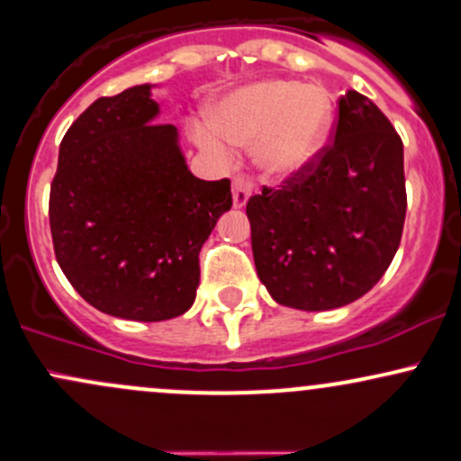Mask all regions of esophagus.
I'll list each match as a JSON object with an SVG mask.
<instances>
[{"label": "esophagus", "instance_id": "obj_1", "mask_svg": "<svg viewBox=\"0 0 461 461\" xmlns=\"http://www.w3.org/2000/svg\"><path fill=\"white\" fill-rule=\"evenodd\" d=\"M251 192H254V184L247 181L245 176H236V179L231 181V199H234L236 207H245L247 201H249Z\"/></svg>", "mask_w": 461, "mask_h": 461}]
</instances>
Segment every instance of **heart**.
I'll list each match as a JSON object with an SVG mask.
<instances>
[{"label": "heart", "instance_id": "heart-1", "mask_svg": "<svg viewBox=\"0 0 461 461\" xmlns=\"http://www.w3.org/2000/svg\"><path fill=\"white\" fill-rule=\"evenodd\" d=\"M332 98L320 85L288 78H260L230 91L207 115V126H192L194 144L227 164L230 144L254 146V159L273 179H291L317 161L332 129Z\"/></svg>", "mask_w": 461, "mask_h": 461}]
</instances>
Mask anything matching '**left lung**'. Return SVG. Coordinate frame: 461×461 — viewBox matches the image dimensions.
I'll return each mask as SVG.
<instances>
[{
  "instance_id": "8db88e82",
  "label": "left lung",
  "mask_w": 461,
  "mask_h": 461,
  "mask_svg": "<svg viewBox=\"0 0 461 461\" xmlns=\"http://www.w3.org/2000/svg\"><path fill=\"white\" fill-rule=\"evenodd\" d=\"M402 141L381 109L350 89L320 161L247 203L258 277L277 304L332 311L366 295L401 245Z\"/></svg>"
}]
</instances>
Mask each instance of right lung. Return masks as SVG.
<instances>
[{
    "label": "right lung",
    "mask_w": 461,
    "mask_h": 461,
    "mask_svg": "<svg viewBox=\"0 0 461 461\" xmlns=\"http://www.w3.org/2000/svg\"><path fill=\"white\" fill-rule=\"evenodd\" d=\"M157 85L98 98L69 126L50 190L65 277L100 312L131 321L184 315L199 251L231 207L230 181L190 173L173 124H155Z\"/></svg>",
    "instance_id": "right-lung-1"
}]
</instances>
